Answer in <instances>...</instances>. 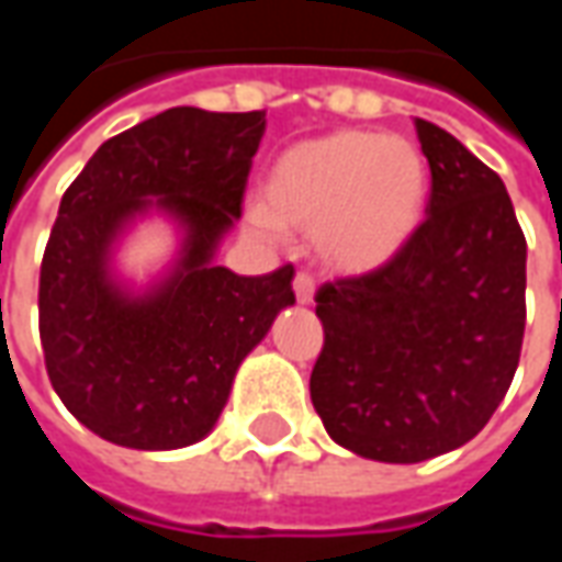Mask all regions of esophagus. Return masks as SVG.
<instances>
[{"instance_id": "esophagus-1", "label": "esophagus", "mask_w": 562, "mask_h": 562, "mask_svg": "<svg viewBox=\"0 0 562 562\" xmlns=\"http://www.w3.org/2000/svg\"><path fill=\"white\" fill-rule=\"evenodd\" d=\"M294 297H297V304H313V292H316V282L310 273H297L294 277Z\"/></svg>"}]
</instances>
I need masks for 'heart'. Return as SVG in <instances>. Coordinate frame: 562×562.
<instances>
[{
	"label": "heart",
	"mask_w": 562,
	"mask_h": 562,
	"mask_svg": "<svg viewBox=\"0 0 562 562\" xmlns=\"http://www.w3.org/2000/svg\"><path fill=\"white\" fill-rule=\"evenodd\" d=\"M265 203L246 210L261 240L310 227L313 249L340 273L390 265L423 225L429 164L404 136L337 131L285 148L270 167Z\"/></svg>",
	"instance_id": "obj_1"
}]
</instances>
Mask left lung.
Instances as JSON below:
<instances>
[{"label":"left lung","mask_w":562,"mask_h":562,"mask_svg":"<svg viewBox=\"0 0 562 562\" xmlns=\"http://www.w3.org/2000/svg\"><path fill=\"white\" fill-rule=\"evenodd\" d=\"M431 191L390 265L325 282L310 398L337 445L423 462L472 441L499 407L527 325V240L502 179L417 117Z\"/></svg>","instance_id":"obj_1"}]
</instances>
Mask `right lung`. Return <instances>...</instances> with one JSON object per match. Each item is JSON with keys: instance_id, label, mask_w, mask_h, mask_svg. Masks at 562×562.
I'll use <instances>...</instances> for the list:
<instances>
[{"instance_id": "add662e5", "label": "right lung", "mask_w": 562, "mask_h": 562, "mask_svg": "<svg viewBox=\"0 0 562 562\" xmlns=\"http://www.w3.org/2000/svg\"><path fill=\"white\" fill-rule=\"evenodd\" d=\"M265 124V112L176 105L105 139L63 194L38 277V335L60 402L112 445L176 450L206 438L240 362L294 304L292 265L265 277L215 265ZM148 212L183 237L168 273L133 293L111 261Z\"/></svg>"}]
</instances>
